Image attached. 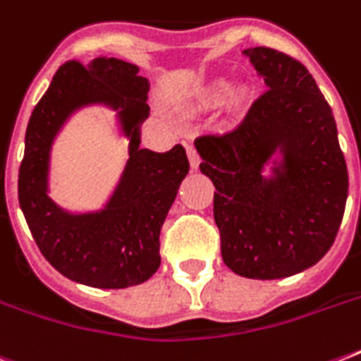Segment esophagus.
Here are the masks:
<instances>
[{
	"instance_id": "obj_1",
	"label": "esophagus",
	"mask_w": 361,
	"mask_h": 361,
	"mask_svg": "<svg viewBox=\"0 0 361 361\" xmlns=\"http://www.w3.org/2000/svg\"><path fill=\"white\" fill-rule=\"evenodd\" d=\"M187 157H189V163H191V170H197L198 164H200V155L192 146H187Z\"/></svg>"
}]
</instances>
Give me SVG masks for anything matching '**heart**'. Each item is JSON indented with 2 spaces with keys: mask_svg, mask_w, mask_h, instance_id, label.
<instances>
[{
  "mask_svg": "<svg viewBox=\"0 0 361 361\" xmlns=\"http://www.w3.org/2000/svg\"><path fill=\"white\" fill-rule=\"evenodd\" d=\"M228 95H231L234 103H238L243 97V90L234 87L231 92V82L225 80V78H217V80H212L209 84H206L197 93V103L202 104V106H214V104L223 103Z\"/></svg>",
  "mask_w": 361,
  "mask_h": 361,
  "instance_id": "1",
  "label": "heart"
}]
</instances>
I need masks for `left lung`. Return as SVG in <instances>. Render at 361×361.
<instances>
[{
  "instance_id": "8db88e82",
  "label": "left lung",
  "mask_w": 361,
  "mask_h": 361,
  "mask_svg": "<svg viewBox=\"0 0 361 361\" xmlns=\"http://www.w3.org/2000/svg\"><path fill=\"white\" fill-rule=\"evenodd\" d=\"M268 92L245 118L195 140L200 172L214 181L221 255L234 274L283 279L330 251L348 197L337 125L317 82L274 48L243 50ZM272 163L269 176L265 164Z\"/></svg>"
}]
</instances>
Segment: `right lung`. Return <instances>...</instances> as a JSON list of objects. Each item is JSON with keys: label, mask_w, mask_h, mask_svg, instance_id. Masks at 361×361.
Instances as JSON below:
<instances>
[{"label": "right lung", "mask_w": 361, "mask_h": 361, "mask_svg": "<svg viewBox=\"0 0 361 361\" xmlns=\"http://www.w3.org/2000/svg\"><path fill=\"white\" fill-rule=\"evenodd\" d=\"M138 71L106 56L87 65L67 61L54 75L25 129L18 202L31 236L59 274L95 288L140 285L157 271L161 226L189 172L180 144L166 153L140 147V127L149 116V82ZM93 104L115 110L130 140V159L104 208L75 214L47 195L49 155L70 116Z\"/></svg>", "instance_id": "1"}]
</instances>
